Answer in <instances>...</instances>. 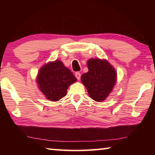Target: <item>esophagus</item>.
<instances>
[{
  "label": "esophagus",
  "mask_w": 155,
  "mask_h": 155,
  "mask_svg": "<svg viewBox=\"0 0 155 155\" xmlns=\"http://www.w3.org/2000/svg\"><path fill=\"white\" fill-rule=\"evenodd\" d=\"M75 77H76V78H77L78 80H80L81 79V73L78 72H76L75 73Z\"/></svg>",
  "instance_id": "esophagus-1"
}]
</instances>
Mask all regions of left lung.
Here are the masks:
<instances>
[{"mask_svg": "<svg viewBox=\"0 0 155 155\" xmlns=\"http://www.w3.org/2000/svg\"><path fill=\"white\" fill-rule=\"evenodd\" d=\"M88 72L81 76V82L89 96L95 101L102 102L109 96L117 81V72L106 59H90L87 61Z\"/></svg>", "mask_w": 155, "mask_h": 155, "instance_id": "1", "label": "left lung"}]
</instances>
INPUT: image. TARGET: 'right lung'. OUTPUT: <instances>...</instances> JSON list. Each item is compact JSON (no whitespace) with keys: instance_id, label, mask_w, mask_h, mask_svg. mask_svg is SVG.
Listing matches in <instances>:
<instances>
[{"instance_id":"obj_1","label":"right lung","mask_w":155,"mask_h":155,"mask_svg":"<svg viewBox=\"0 0 155 155\" xmlns=\"http://www.w3.org/2000/svg\"><path fill=\"white\" fill-rule=\"evenodd\" d=\"M77 81L72 72L60 60L50 61L39 70L38 87L46 99L56 102L66 95L70 85Z\"/></svg>"}]
</instances>
